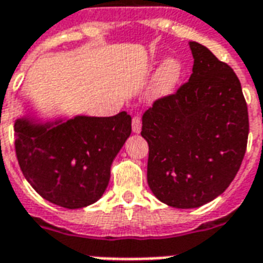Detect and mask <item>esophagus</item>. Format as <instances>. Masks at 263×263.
<instances>
[{
    "mask_svg": "<svg viewBox=\"0 0 263 263\" xmlns=\"http://www.w3.org/2000/svg\"><path fill=\"white\" fill-rule=\"evenodd\" d=\"M132 129H133V133L136 134L141 132V119L138 117L133 118V121H132Z\"/></svg>",
    "mask_w": 263,
    "mask_h": 263,
    "instance_id": "1",
    "label": "esophagus"
}]
</instances>
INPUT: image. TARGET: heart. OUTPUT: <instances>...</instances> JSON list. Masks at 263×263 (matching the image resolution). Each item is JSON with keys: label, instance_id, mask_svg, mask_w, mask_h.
<instances>
[{"label": "heart", "instance_id": "heart-1", "mask_svg": "<svg viewBox=\"0 0 263 263\" xmlns=\"http://www.w3.org/2000/svg\"><path fill=\"white\" fill-rule=\"evenodd\" d=\"M182 74L184 66L178 59H166L155 72L148 89V99L151 101H160L170 97L176 91Z\"/></svg>", "mask_w": 263, "mask_h": 263}]
</instances>
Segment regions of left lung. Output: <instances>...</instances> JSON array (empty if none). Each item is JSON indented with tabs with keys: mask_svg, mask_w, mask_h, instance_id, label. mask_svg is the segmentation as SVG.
<instances>
[{
	"mask_svg": "<svg viewBox=\"0 0 263 263\" xmlns=\"http://www.w3.org/2000/svg\"><path fill=\"white\" fill-rule=\"evenodd\" d=\"M189 48L195 62L188 82L142 115L148 185L156 199L176 209H196L225 192L248 137L237 75L201 44L191 41Z\"/></svg>",
	"mask_w": 263,
	"mask_h": 263,
	"instance_id": "obj_1",
	"label": "left lung"
}]
</instances>
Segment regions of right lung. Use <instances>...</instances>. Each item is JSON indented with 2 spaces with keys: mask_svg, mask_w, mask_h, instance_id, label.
Wrapping results in <instances>:
<instances>
[{
  "mask_svg": "<svg viewBox=\"0 0 263 263\" xmlns=\"http://www.w3.org/2000/svg\"><path fill=\"white\" fill-rule=\"evenodd\" d=\"M132 134V118L56 115L42 118L27 103L15 121V146L26 180L45 200L82 209L103 196L111 166Z\"/></svg>",
  "mask_w": 263,
  "mask_h": 263,
  "instance_id": "1",
  "label": "right lung"
}]
</instances>
